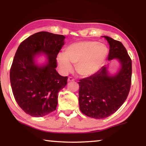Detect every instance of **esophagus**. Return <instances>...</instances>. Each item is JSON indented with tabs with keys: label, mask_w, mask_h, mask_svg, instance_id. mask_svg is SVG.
<instances>
[{
	"label": "esophagus",
	"mask_w": 146,
	"mask_h": 146,
	"mask_svg": "<svg viewBox=\"0 0 146 146\" xmlns=\"http://www.w3.org/2000/svg\"><path fill=\"white\" fill-rule=\"evenodd\" d=\"M73 81H74V79L72 77H68V82H70Z\"/></svg>",
	"instance_id": "1"
}]
</instances>
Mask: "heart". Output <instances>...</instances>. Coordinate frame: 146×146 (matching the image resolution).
Returning <instances> with one entry per match:
<instances>
[{
    "label": "heart",
    "mask_w": 146,
    "mask_h": 146,
    "mask_svg": "<svg viewBox=\"0 0 146 146\" xmlns=\"http://www.w3.org/2000/svg\"><path fill=\"white\" fill-rule=\"evenodd\" d=\"M108 54V50L102 44L95 41L76 42L68 46L64 53H59L56 61L62 72H70L74 64L79 75L88 77L101 68Z\"/></svg>",
    "instance_id": "obj_1"
}]
</instances>
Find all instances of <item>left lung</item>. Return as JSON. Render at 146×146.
Here are the masks:
<instances>
[{"label":"left lung","instance_id":"left-lung-1","mask_svg":"<svg viewBox=\"0 0 146 146\" xmlns=\"http://www.w3.org/2000/svg\"><path fill=\"white\" fill-rule=\"evenodd\" d=\"M102 37L110 45L108 60H117L119 70L111 74L108 64L78 82L80 110L95 119L106 118L115 112L126 100L131 86V60L126 49L120 42L107 36Z\"/></svg>","mask_w":146,"mask_h":146}]
</instances>
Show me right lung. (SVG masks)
I'll return each mask as SVG.
<instances>
[{
  "mask_svg": "<svg viewBox=\"0 0 146 146\" xmlns=\"http://www.w3.org/2000/svg\"><path fill=\"white\" fill-rule=\"evenodd\" d=\"M65 36L39 32L25 40L13 59L10 80L14 97L22 110L33 117L54 111L58 94L67 84V76L57 72L56 56L64 44ZM44 55V63L37 58Z\"/></svg>",
  "mask_w": 146,
  "mask_h": 146,
  "instance_id": "1",
  "label": "right lung"
}]
</instances>
